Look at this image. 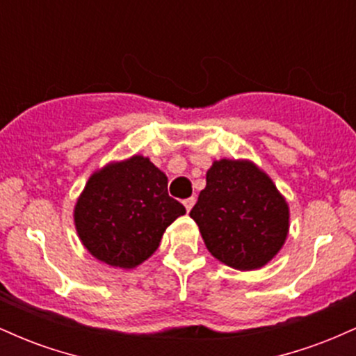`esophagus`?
<instances>
[{
	"label": "esophagus",
	"instance_id": "1",
	"mask_svg": "<svg viewBox=\"0 0 356 356\" xmlns=\"http://www.w3.org/2000/svg\"><path fill=\"white\" fill-rule=\"evenodd\" d=\"M194 204H195V199L194 197H189V199H186V201H184V206H186L187 212L192 209V206H194Z\"/></svg>",
	"mask_w": 356,
	"mask_h": 356
}]
</instances>
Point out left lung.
Returning a JSON list of instances; mask_svg holds the SVG:
<instances>
[{
    "label": "left lung",
    "mask_w": 356,
    "mask_h": 356,
    "mask_svg": "<svg viewBox=\"0 0 356 356\" xmlns=\"http://www.w3.org/2000/svg\"><path fill=\"white\" fill-rule=\"evenodd\" d=\"M207 251L226 266H266L289 232V206L273 179L249 159H219L192 207Z\"/></svg>",
    "instance_id": "left-lung-1"
}]
</instances>
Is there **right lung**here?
Listing matches in <instances>:
<instances>
[{
	"label": "right lung",
	"mask_w": 356,
	"mask_h": 356,
	"mask_svg": "<svg viewBox=\"0 0 356 356\" xmlns=\"http://www.w3.org/2000/svg\"><path fill=\"white\" fill-rule=\"evenodd\" d=\"M186 207L167 192V175L144 155L112 161L88 177L73 207L76 234L95 259L132 269L157 251Z\"/></svg>",
	"instance_id": "add662e5"
}]
</instances>
